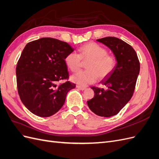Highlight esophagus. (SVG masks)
<instances>
[{
    "label": "esophagus",
    "instance_id": "1",
    "mask_svg": "<svg viewBox=\"0 0 159 159\" xmlns=\"http://www.w3.org/2000/svg\"><path fill=\"white\" fill-rule=\"evenodd\" d=\"M76 88H78L80 90H82V91H84V90H85L86 89V88L82 87V86H80V85H76Z\"/></svg>",
    "mask_w": 159,
    "mask_h": 159
}]
</instances>
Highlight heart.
Segmentation results:
<instances>
[{"label": "heart", "instance_id": "obj_1", "mask_svg": "<svg viewBox=\"0 0 159 159\" xmlns=\"http://www.w3.org/2000/svg\"><path fill=\"white\" fill-rule=\"evenodd\" d=\"M83 61H88L86 64L88 70L79 71L71 76V80L81 86L95 83L99 76L102 79L107 78L116 66L115 57L109 54L105 48L95 42H89L83 46L80 49V54L72 52L65 58L67 67L74 72L82 67Z\"/></svg>", "mask_w": 159, "mask_h": 159}]
</instances>
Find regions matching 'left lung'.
I'll use <instances>...</instances> for the list:
<instances>
[{
	"label": "left lung",
	"mask_w": 159,
	"mask_h": 159,
	"mask_svg": "<svg viewBox=\"0 0 159 159\" xmlns=\"http://www.w3.org/2000/svg\"><path fill=\"white\" fill-rule=\"evenodd\" d=\"M98 42L107 46L113 52L117 64L113 72L101 82L107 89L91 87L94 97L88 101L91 111L101 117L117 115L131 99L134 93L140 63L131 46L115 37H105Z\"/></svg>",
	"instance_id": "8db88e82"
}]
</instances>
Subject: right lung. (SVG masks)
Returning a JSON list of instances; mask_svg holds the SVG:
<instances>
[{
	"label": "right lung",
	"instance_id": "obj_1",
	"mask_svg": "<svg viewBox=\"0 0 159 159\" xmlns=\"http://www.w3.org/2000/svg\"><path fill=\"white\" fill-rule=\"evenodd\" d=\"M74 48L68 43L42 38L26 45L16 68L18 92L25 106L33 114L48 117L63 106L68 91L75 85L69 78L65 58Z\"/></svg>",
	"mask_w": 159,
	"mask_h": 159
}]
</instances>
